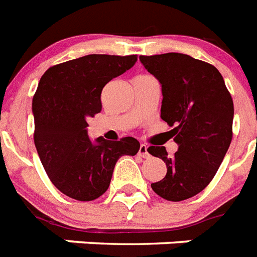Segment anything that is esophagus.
<instances>
[{"label":"esophagus","mask_w":257,"mask_h":257,"mask_svg":"<svg viewBox=\"0 0 257 257\" xmlns=\"http://www.w3.org/2000/svg\"><path fill=\"white\" fill-rule=\"evenodd\" d=\"M138 154H139V155H141L142 158H149L150 154H149V150H147V146L143 145V143H142V145L139 146Z\"/></svg>","instance_id":"obj_1"}]
</instances>
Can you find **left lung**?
<instances>
[{
    "label": "left lung",
    "mask_w": 257,
    "mask_h": 257,
    "mask_svg": "<svg viewBox=\"0 0 257 257\" xmlns=\"http://www.w3.org/2000/svg\"><path fill=\"white\" fill-rule=\"evenodd\" d=\"M142 65L162 85L161 118L172 128L178 151L150 146L167 166L151 184L166 200L180 202L203 191L220 167L232 141L233 102L216 67L180 53L141 55Z\"/></svg>",
    "instance_id": "obj_1"
}]
</instances>
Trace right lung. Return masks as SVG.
I'll use <instances>...</instances> for the list:
<instances>
[{
	"instance_id": "add662e5",
	"label": "right lung",
	"mask_w": 257,
	"mask_h": 257,
	"mask_svg": "<svg viewBox=\"0 0 257 257\" xmlns=\"http://www.w3.org/2000/svg\"><path fill=\"white\" fill-rule=\"evenodd\" d=\"M137 55L89 54L47 69L34 98V145L45 171L62 194L90 202L107 191L123 155H135L139 142H95L87 135V119L102 110L106 83L134 66Z\"/></svg>"
}]
</instances>
